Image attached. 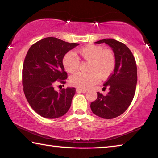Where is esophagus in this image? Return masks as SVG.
I'll return each instance as SVG.
<instances>
[{
	"mask_svg": "<svg viewBox=\"0 0 158 158\" xmlns=\"http://www.w3.org/2000/svg\"><path fill=\"white\" fill-rule=\"evenodd\" d=\"M77 93H86L87 90H85V89H77Z\"/></svg>",
	"mask_w": 158,
	"mask_h": 158,
	"instance_id": "esophagus-1",
	"label": "esophagus"
}]
</instances>
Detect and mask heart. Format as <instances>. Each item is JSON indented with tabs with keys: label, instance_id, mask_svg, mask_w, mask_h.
<instances>
[{
	"label": "heart",
	"instance_id": "heart-1",
	"mask_svg": "<svg viewBox=\"0 0 158 158\" xmlns=\"http://www.w3.org/2000/svg\"><path fill=\"white\" fill-rule=\"evenodd\" d=\"M77 54L89 62L88 73H77L69 79L70 84L79 89H88L98 81L106 79L111 75L116 66L114 53L109 49L97 45L89 44L77 50ZM64 68L69 73H73L79 68V60L73 52L65 53L63 58Z\"/></svg>",
	"mask_w": 158,
	"mask_h": 158
}]
</instances>
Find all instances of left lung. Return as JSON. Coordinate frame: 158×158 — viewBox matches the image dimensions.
I'll list each match as a JSON object with an SVG mask.
<instances>
[{
	"mask_svg": "<svg viewBox=\"0 0 158 158\" xmlns=\"http://www.w3.org/2000/svg\"><path fill=\"white\" fill-rule=\"evenodd\" d=\"M95 43H105L111 48L116 66L103 85L109 88L107 95L98 92V98L90 104V109L93 114L102 118H114L126 111L134 98L137 82L136 61L129 48L116 40L104 39Z\"/></svg>",
	"mask_w": 158,
	"mask_h": 158,
	"instance_id": "obj_1",
	"label": "left lung"
}]
</instances>
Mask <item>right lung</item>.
I'll return each mask as SVG.
<instances>
[{
	"instance_id": "1",
	"label": "right lung",
	"mask_w": 158,
	"mask_h": 158,
	"mask_svg": "<svg viewBox=\"0 0 158 158\" xmlns=\"http://www.w3.org/2000/svg\"><path fill=\"white\" fill-rule=\"evenodd\" d=\"M78 45L49 37L37 42L28 49L23 65V92L32 109L41 116L57 118L70 108L75 88L68 87L58 92L54 86L65 84L68 74L63 58Z\"/></svg>"
}]
</instances>
